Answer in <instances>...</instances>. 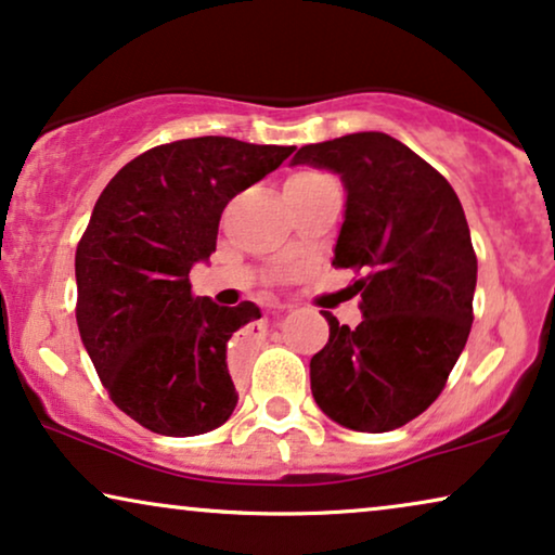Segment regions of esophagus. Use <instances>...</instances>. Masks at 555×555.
Returning a JSON list of instances; mask_svg holds the SVG:
<instances>
[{
    "mask_svg": "<svg viewBox=\"0 0 555 555\" xmlns=\"http://www.w3.org/2000/svg\"><path fill=\"white\" fill-rule=\"evenodd\" d=\"M248 335H250V337H258V335H256V332H254V327H250V332H248Z\"/></svg>",
    "mask_w": 555,
    "mask_h": 555,
    "instance_id": "34e87169",
    "label": "esophagus"
}]
</instances>
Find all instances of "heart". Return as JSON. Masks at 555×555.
Masks as SVG:
<instances>
[{
	"label": "heart",
	"instance_id": "obj_1",
	"mask_svg": "<svg viewBox=\"0 0 555 555\" xmlns=\"http://www.w3.org/2000/svg\"><path fill=\"white\" fill-rule=\"evenodd\" d=\"M322 180H330V177L322 175V172H297L294 177H289V182H286V190L307 188V184H314V182H322Z\"/></svg>",
	"mask_w": 555,
	"mask_h": 555
}]
</instances>
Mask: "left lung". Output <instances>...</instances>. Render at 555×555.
Wrapping results in <instances>:
<instances>
[{"label": "left lung", "mask_w": 555, "mask_h": 555, "mask_svg": "<svg viewBox=\"0 0 555 555\" xmlns=\"http://www.w3.org/2000/svg\"><path fill=\"white\" fill-rule=\"evenodd\" d=\"M292 165L339 175L347 201L332 266L363 273L352 284L358 327L322 312L330 339L309 363L312 396L339 426L393 431L437 401L475 320L477 256L462 203L383 131L307 144Z\"/></svg>", "instance_id": "8db88e82"}]
</instances>
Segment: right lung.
Wrapping results in <instances>:
<instances>
[{
    "mask_svg": "<svg viewBox=\"0 0 555 555\" xmlns=\"http://www.w3.org/2000/svg\"><path fill=\"white\" fill-rule=\"evenodd\" d=\"M294 146L197 137L154 146L106 184L76 250V320L111 401L162 437L223 426L238 403L228 339L261 317L254 301L192 297L220 212Z\"/></svg>",
    "mask_w": 555,
    "mask_h": 555,
    "instance_id": "obj_1",
    "label": "right lung"
}]
</instances>
